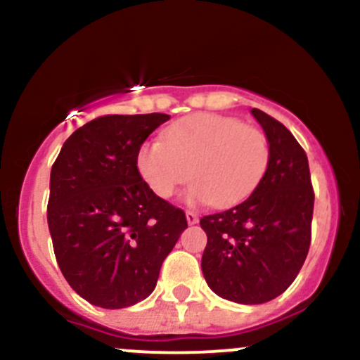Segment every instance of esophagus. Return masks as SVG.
<instances>
[{"label": "esophagus", "mask_w": 360, "mask_h": 360, "mask_svg": "<svg viewBox=\"0 0 360 360\" xmlns=\"http://www.w3.org/2000/svg\"><path fill=\"white\" fill-rule=\"evenodd\" d=\"M186 219H188V224H197L198 214L195 212V210H186Z\"/></svg>", "instance_id": "34e87169"}]
</instances>
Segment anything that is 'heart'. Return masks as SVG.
Wrapping results in <instances>:
<instances>
[{"instance_id":"1","label":"heart","mask_w":360,"mask_h":360,"mask_svg":"<svg viewBox=\"0 0 360 360\" xmlns=\"http://www.w3.org/2000/svg\"><path fill=\"white\" fill-rule=\"evenodd\" d=\"M137 151V170L155 195L169 198L188 179L190 197L216 207L249 197L270 163V139L261 129L221 115L179 120Z\"/></svg>"}]
</instances>
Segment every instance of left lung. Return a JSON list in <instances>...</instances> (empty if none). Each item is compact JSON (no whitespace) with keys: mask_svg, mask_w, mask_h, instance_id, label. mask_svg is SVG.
Wrapping results in <instances>:
<instances>
[{"mask_svg":"<svg viewBox=\"0 0 360 360\" xmlns=\"http://www.w3.org/2000/svg\"><path fill=\"white\" fill-rule=\"evenodd\" d=\"M270 139V163L252 195L200 219L202 271L217 296L242 304L274 300L300 274L311 240L314 188L303 148L278 120L250 111Z\"/></svg>","mask_w":360,"mask_h":360,"instance_id":"obj_1","label":"left lung"}]
</instances>
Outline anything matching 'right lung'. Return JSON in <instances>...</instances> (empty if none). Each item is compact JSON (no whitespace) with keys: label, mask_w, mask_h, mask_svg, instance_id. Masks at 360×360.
<instances>
[{"label":"right lung","mask_w":360,"mask_h":360,"mask_svg":"<svg viewBox=\"0 0 360 360\" xmlns=\"http://www.w3.org/2000/svg\"><path fill=\"white\" fill-rule=\"evenodd\" d=\"M163 112L104 115L68 137L50 172L46 207L57 263L89 303L125 308L153 292L186 214L151 191L137 151Z\"/></svg>","instance_id":"right-lung-1"}]
</instances>
